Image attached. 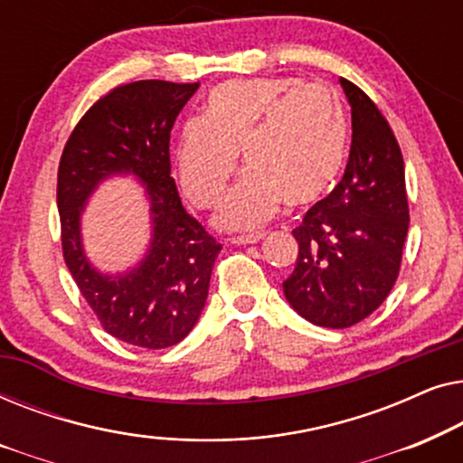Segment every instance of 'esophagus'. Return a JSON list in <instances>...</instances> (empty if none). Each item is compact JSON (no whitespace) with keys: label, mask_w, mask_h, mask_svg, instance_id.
Here are the masks:
<instances>
[{"label":"esophagus","mask_w":463,"mask_h":463,"mask_svg":"<svg viewBox=\"0 0 463 463\" xmlns=\"http://www.w3.org/2000/svg\"><path fill=\"white\" fill-rule=\"evenodd\" d=\"M265 233H246V236H232L230 238V244H236V246H242V244H257L259 240H263Z\"/></svg>","instance_id":"esophagus-1"}]
</instances>
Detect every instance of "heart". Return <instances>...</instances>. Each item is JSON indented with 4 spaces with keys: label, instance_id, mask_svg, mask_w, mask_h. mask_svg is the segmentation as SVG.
Listing matches in <instances>:
<instances>
[{
    "label": "heart",
    "instance_id": "1",
    "mask_svg": "<svg viewBox=\"0 0 463 463\" xmlns=\"http://www.w3.org/2000/svg\"><path fill=\"white\" fill-rule=\"evenodd\" d=\"M249 168L217 211V225L250 230L287 204L307 208L337 185L347 156V118L322 86L293 80H230L214 86L204 116L185 122L173 160L194 204H217L238 168Z\"/></svg>",
    "mask_w": 463,
    "mask_h": 463
}]
</instances>
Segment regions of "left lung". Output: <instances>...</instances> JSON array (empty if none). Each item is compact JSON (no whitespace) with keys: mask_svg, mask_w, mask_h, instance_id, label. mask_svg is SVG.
Wrapping results in <instances>:
<instances>
[{"mask_svg":"<svg viewBox=\"0 0 463 463\" xmlns=\"http://www.w3.org/2000/svg\"><path fill=\"white\" fill-rule=\"evenodd\" d=\"M352 147L345 173L295 227L299 255L282 282L297 314L326 328L364 320L394 287L409 232L404 162L388 119L350 80Z\"/></svg>","mask_w":463,"mask_h":463,"instance_id":"obj_1","label":"left lung"}]
</instances>
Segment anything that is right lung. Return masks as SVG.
Here are the masks:
<instances>
[{
    "mask_svg": "<svg viewBox=\"0 0 463 463\" xmlns=\"http://www.w3.org/2000/svg\"><path fill=\"white\" fill-rule=\"evenodd\" d=\"M200 84L141 80L113 88L84 113L62 149L56 181L62 257L103 328L130 345L164 350L185 339L208 297L221 246L181 204L170 176V130ZM135 174L152 202L150 250L135 270L105 277L80 246L79 217L98 183Z\"/></svg>",
    "mask_w": 463,
    "mask_h": 463,
    "instance_id": "right-lung-1",
    "label": "right lung"
}]
</instances>
